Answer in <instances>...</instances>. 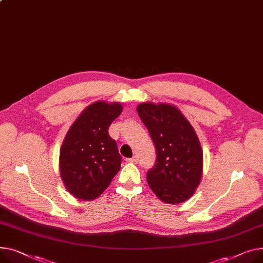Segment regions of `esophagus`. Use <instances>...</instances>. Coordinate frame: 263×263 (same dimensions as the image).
I'll list each match as a JSON object with an SVG mask.
<instances>
[{
    "label": "esophagus",
    "instance_id": "esophagus-1",
    "mask_svg": "<svg viewBox=\"0 0 263 263\" xmlns=\"http://www.w3.org/2000/svg\"><path fill=\"white\" fill-rule=\"evenodd\" d=\"M128 163H132V164H136L138 162V157L137 156H133V157H130V159H127L126 160Z\"/></svg>",
    "mask_w": 263,
    "mask_h": 263
}]
</instances>
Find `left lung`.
I'll list each match as a JSON object with an SVG mask.
<instances>
[{"mask_svg":"<svg viewBox=\"0 0 263 263\" xmlns=\"http://www.w3.org/2000/svg\"><path fill=\"white\" fill-rule=\"evenodd\" d=\"M136 111L156 150L155 164L147 172L150 188L165 203L185 202L195 194L203 172V151L195 129L168 103L144 102Z\"/></svg>","mask_w":263,"mask_h":263,"instance_id":"1","label":"left lung"}]
</instances>
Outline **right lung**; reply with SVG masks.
Here are the masks:
<instances>
[{
  "label": "right lung",
  "mask_w": 263,
  "mask_h": 263,
  "mask_svg": "<svg viewBox=\"0 0 263 263\" xmlns=\"http://www.w3.org/2000/svg\"><path fill=\"white\" fill-rule=\"evenodd\" d=\"M121 111L119 102L96 101L83 110L67 131L59 168L65 188L75 198H98L119 171L121 156L108 130Z\"/></svg>",
  "instance_id": "1"
}]
</instances>
